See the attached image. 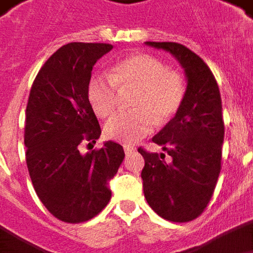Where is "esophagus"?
Wrapping results in <instances>:
<instances>
[{
    "mask_svg": "<svg viewBox=\"0 0 253 253\" xmlns=\"http://www.w3.org/2000/svg\"><path fill=\"white\" fill-rule=\"evenodd\" d=\"M124 151H125L126 156H129L132 153H135V149H133L132 146H124Z\"/></svg>",
    "mask_w": 253,
    "mask_h": 253,
    "instance_id": "esophagus-1",
    "label": "esophagus"
}]
</instances>
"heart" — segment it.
Segmentation results:
<instances>
[{
    "instance_id": "b5f03b06",
    "label": "heart",
    "mask_w": 253,
    "mask_h": 253,
    "mask_svg": "<svg viewBox=\"0 0 253 253\" xmlns=\"http://www.w3.org/2000/svg\"><path fill=\"white\" fill-rule=\"evenodd\" d=\"M135 89L130 109L133 111L113 117L104 126V135L120 143L133 144L153 130L156 121L168 123L180 109L186 93L183 78L156 57L132 55L117 62L110 78L92 77L88 99L102 118L113 116L118 107V93Z\"/></svg>"
}]
</instances>
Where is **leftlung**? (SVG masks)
<instances>
[{
	"label": "left lung",
	"mask_w": 253,
	"mask_h": 253,
	"mask_svg": "<svg viewBox=\"0 0 253 253\" xmlns=\"http://www.w3.org/2000/svg\"><path fill=\"white\" fill-rule=\"evenodd\" d=\"M146 45L172 53L184 69L187 88L175 117L153 137L170 157L149 153L144 158L143 193L151 210L169 222L184 223L207 208L222 163L224 124L216 80L201 57L177 42Z\"/></svg>",
	"instance_id": "1"
}]
</instances>
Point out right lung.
Segmentation results:
<instances>
[{
    "label": "right lung",
    "mask_w": 253,
    "mask_h": 253,
    "mask_svg": "<svg viewBox=\"0 0 253 253\" xmlns=\"http://www.w3.org/2000/svg\"><path fill=\"white\" fill-rule=\"evenodd\" d=\"M113 49L110 43L70 42L38 71L26 109V163L37 196L59 220L81 223L109 204V180L125 153L121 144L80 153L83 142L102 133L88 99L92 67Z\"/></svg>",
    "instance_id": "add662e5"
}]
</instances>
